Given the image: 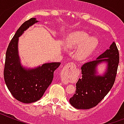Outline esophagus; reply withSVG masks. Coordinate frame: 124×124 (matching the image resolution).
<instances>
[{
	"label": "esophagus",
	"mask_w": 124,
	"mask_h": 124,
	"mask_svg": "<svg viewBox=\"0 0 124 124\" xmlns=\"http://www.w3.org/2000/svg\"><path fill=\"white\" fill-rule=\"evenodd\" d=\"M73 66H75V64H74L73 63H68L67 65L65 66V68H69L70 67H73ZM66 73V71H63V72H62V74H63V76L65 75V74H64V73ZM62 81H63V82L64 83V84H68V81L67 80L65 79L64 78L62 79Z\"/></svg>",
	"instance_id": "1"
}]
</instances>
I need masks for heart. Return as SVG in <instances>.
Returning <instances> with one entry per match:
<instances>
[{
	"label": "heart",
	"instance_id": "heart-1",
	"mask_svg": "<svg viewBox=\"0 0 124 124\" xmlns=\"http://www.w3.org/2000/svg\"><path fill=\"white\" fill-rule=\"evenodd\" d=\"M97 43L96 38L94 37L89 38V35L86 33L77 32L70 36L68 41V46L69 48H74L81 44L76 49L74 56L77 60H84L94 51Z\"/></svg>",
	"mask_w": 124,
	"mask_h": 124
}]
</instances>
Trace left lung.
Returning a JSON list of instances; mask_svg holds the SVG:
<instances>
[{
  "instance_id": "1",
  "label": "left lung",
  "mask_w": 124,
  "mask_h": 124,
  "mask_svg": "<svg viewBox=\"0 0 124 124\" xmlns=\"http://www.w3.org/2000/svg\"><path fill=\"white\" fill-rule=\"evenodd\" d=\"M103 61L108 63L107 71L104 75H97L96 67ZM119 63V50L113 42L96 60L84 63L81 66L82 78L76 84V90L70 98V104L78 109H89L97 106L113 86Z\"/></svg>"
}]
</instances>
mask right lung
Masks as SVG:
<instances>
[{
    "mask_svg": "<svg viewBox=\"0 0 124 124\" xmlns=\"http://www.w3.org/2000/svg\"><path fill=\"white\" fill-rule=\"evenodd\" d=\"M35 18L25 22L17 30L7 49L4 76L8 90L15 99L22 102H34L43 96L51 84L54 70L60 63L43 64L34 69L22 66L18 53V37L35 23Z\"/></svg>",
    "mask_w": 124,
    "mask_h": 124,
    "instance_id": "obj_1",
    "label": "right lung"
}]
</instances>
